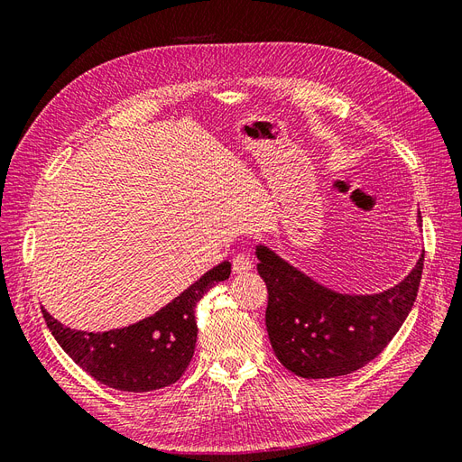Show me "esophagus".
<instances>
[{"instance_id": "1", "label": "esophagus", "mask_w": 462, "mask_h": 462, "mask_svg": "<svg viewBox=\"0 0 462 462\" xmlns=\"http://www.w3.org/2000/svg\"><path fill=\"white\" fill-rule=\"evenodd\" d=\"M248 270H253V260L245 254H236L233 258V272L235 273H246Z\"/></svg>"}]
</instances>
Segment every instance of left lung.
<instances>
[{
	"mask_svg": "<svg viewBox=\"0 0 462 462\" xmlns=\"http://www.w3.org/2000/svg\"><path fill=\"white\" fill-rule=\"evenodd\" d=\"M256 258L268 287L265 329L273 353L287 370L309 380L353 374L380 355L412 310L424 268L422 253L397 285L374 295H345L314 282L262 243Z\"/></svg>",
	"mask_w": 462,
	"mask_h": 462,
	"instance_id": "1",
	"label": "left lung"
}]
</instances>
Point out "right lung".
Segmentation results:
<instances>
[{
  "label": "right lung",
  "instance_id": "add662e5",
  "mask_svg": "<svg viewBox=\"0 0 462 462\" xmlns=\"http://www.w3.org/2000/svg\"><path fill=\"white\" fill-rule=\"evenodd\" d=\"M229 275L231 263L223 262L156 314L104 333L65 328L48 310L42 309V314L55 341L94 380L129 393H146L175 383L185 374L199 335L197 302Z\"/></svg>",
  "mask_w": 462,
  "mask_h": 462
}]
</instances>
